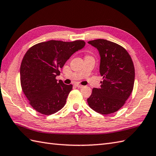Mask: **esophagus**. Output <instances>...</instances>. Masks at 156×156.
<instances>
[{
	"label": "esophagus",
	"instance_id": "1",
	"mask_svg": "<svg viewBox=\"0 0 156 156\" xmlns=\"http://www.w3.org/2000/svg\"><path fill=\"white\" fill-rule=\"evenodd\" d=\"M75 86L76 87H78V88H82L83 87V86L82 85H80V84H75Z\"/></svg>",
	"mask_w": 156,
	"mask_h": 156
}]
</instances>
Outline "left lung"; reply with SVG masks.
Here are the masks:
<instances>
[{
    "instance_id": "8db88e82",
    "label": "left lung",
    "mask_w": 156,
    "mask_h": 156,
    "mask_svg": "<svg viewBox=\"0 0 156 156\" xmlns=\"http://www.w3.org/2000/svg\"><path fill=\"white\" fill-rule=\"evenodd\" d=\"M96 48L101 57L100 88L92 89L87 99L91 108L102 115L117 111L125 103L133 88L135 68L128 52L122 46L106 39L88 42Z\"/></svg>"
}]
</instances>
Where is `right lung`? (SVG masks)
Instances as JSON below:
<instances>
[{
	"mask_svg": "<svg viewBox=\"0 0 156 156\" xmlns=\"http://www.w3.org/2000/svg\"><path fill=\"white\" fill-rule=\"evenodd\" d=\"M85 45L82 40H50L32 46L26 52L20 68L23 93L37 112L49 115L64 107L72 85L55 79L59 69L76 51Z\"/></svg>",
	"mask_w": 156,
	"mask_h": 156,
	"instance_id": "obj_1",
	"label": "right lung"
}]
</instances>
